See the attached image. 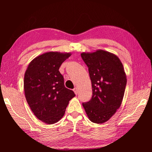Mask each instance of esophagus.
<instances>
[{
  "label": "esophagus",
  "mask_w": 152,
  "mask_h": 152,
  "mask_svg": "<svg viewBox=\"0 0 152 152\" xmlns=\"http://www.w3.org/2000/svg\"><path fill=\"white\" fill-rule=\"evenodd\" d=\"M73 91H74V93H75V94L77 95V94H78V92H79V91H78V89H77V87H75L74 89H73Z\"/></svg>",
  "instance_id": "obj_1"
}]
</instances>
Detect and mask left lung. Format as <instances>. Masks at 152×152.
I'll list each match as a JSON object with an SVG mask.
<instances>
[{
    "label": "left lung",
    "instance_id": "left-lung-1",
    "mask_svg": "<svg viewBox=\"0 0 152 152\" xmlns=\"http://www.w3.org/2000/svg\"><path fill=\"white\" fill-rule=\"evenodd\" d=\"M81 57L88 67L93 89L92 98L82 106L91 122L103 124L121 107L127 84L126 73L120 59L106 50L82 53Z\"/></svg>",
    "mask_w": 152,
    "mask_h": 152
}]
</instances>
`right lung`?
Listing matches in <instances>:
<instances>
[{
    "instance_id": "right-lung-1",
    "label": "right lung",
    "mask_w": 152,
    "mask_h": 152,
    "mask_svg": "<svg viewBox=\"0 0 152 152\" xmlns=\"http://www.w3.org/2000/svg\"><path fill=\"white\" fill-rule=\"evenodd\" d=\"M70 53L48 52L34 58L24 77L26 102L40 121L48 124L58 122L63 117L69 101L75 97L73 91L64 85L59 71Z\"/></svg>"
}]
</instances>
